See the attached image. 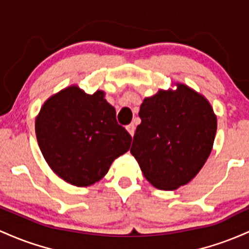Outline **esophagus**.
I'll return each instance as SVG.
<instances>
[{
    "mask_svg": "<svg viewBox=\"0 0 249 249\" xmlns=\"http://www.w3.org/2000/svg\"><path fill=\"white\" fill-rule=\"evenodd\" d=\"M125 129L128 130V133H129L130 135L134 136V133H135V125H134V124H128L127 127H125Z\"/></svg>",
    "mask_w": 249,
    "mask_h": 249,
    "instance_id": "esophagus-1",
    "label": "esophagus"
}]
</instances>
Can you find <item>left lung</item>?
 <instances>
[{
  "mask_svg": "<svg viewBox=\"0 0 249 249\" xmlns=\"http://www.w3.org/2000/svg\"><path fill=\"white\" fill-rule=\"evenodd\" d=\"M175 86L144 97L130 148L144 178L162 191H175L196 177L217 128L208 100L185 83Z\"/></svg>",
  "mask_w": 249,
  "mask_h": 249,
  "instance_id": "1",
  "label": "left lung"
}]
</instances>
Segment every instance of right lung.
Masks as SVG:
<instances>
[{
	"label": "right lung",
	"instance_id": "right-lung-1",
	"mask_svg": "<svg viewBox=\"0 0 249 249\" xmlns=\"http://www.w3.org/2000/svg\"><path fill=\"white\" fill-rule=\"evenodd\" d=\"M105 95L69 86L52 95L36 116V139L44 160L72 186L88 187L101 180L130 147L132 136L117 124L115 108Z\"/></svg>",
	"mask_w": 249,
	"mask_h": 249
}]
</instances>
